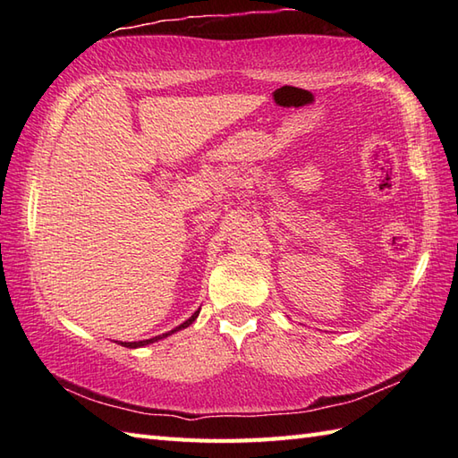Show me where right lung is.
Segmentation results:
<instances>
[{"instance_id": "right-lung-1", "label": "right lung", "mask_w": 458, "mask_h": 458, "mask_svg": "<svg viewBox=\"0 0 458 458\" xmlns=\"http://www.w3.org/2000/svg\"><path fill=\"white\" fill-rule=\"evenodd\" d=\"M199 313H200V309H199V310H194V313H192V317H189L187 320H184V323H182V325H179V327H174L173 330H169V333H165V335H159V336H153V338H148V340H138V343H122V346H128V348H140V346H148V344H153V343H157V340H161V338H167V336L174 335V333H177V330H182V328H187V327H191V325L194 323V320H197Z\"/></svg>"}]
</instances>
